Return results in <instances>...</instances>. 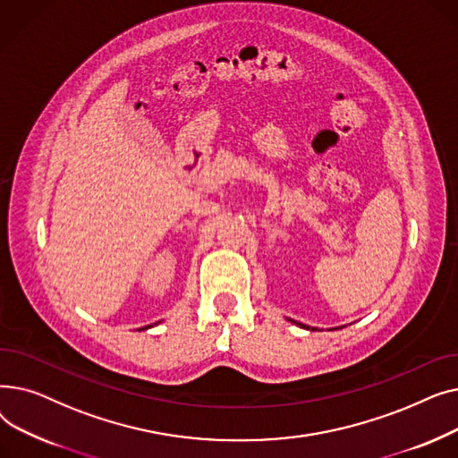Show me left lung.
Instances as JSON below:
<instances>
[{"instance_id":"1","label":"left lung","mask_w":458,"mask_h":458,"mask_svg":"<svg viewBox=\"0 0 458 458\" xmlns=\"http://www.w3.org/2000/svg\"><path fill=\"white\" fill-rule=\"evenodd\" d=\"M293 325H297V327H301V328H306V330H318V328H310L308 325H302V323H297V321H293V319H290ZM330 330H338V328H330Z\"/></svg>"}]
</instances>
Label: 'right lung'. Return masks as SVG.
<instances>
[{
	"mask_svg": "<svg viewBox=\"0 0 458 458\" xmlns=\"http://www.w3.org/2000/svg\"><path fill=\"white\" fill-rule=\"evenodd\" d=\"M157 323H161V321H157ZM157 323H156V325H157ZM152 327H154V325H148V327H142V328H139V330H148V328H152Z\"/></svg>",
	"mask_w": 458,
	"mask_h": 458,
	"instance_id": "add662e5",
	"label": "right lung"
}]
</instances>
